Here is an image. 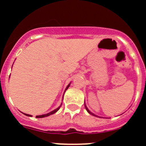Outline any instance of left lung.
<instances>
[{
	"instance_id": "1",
	"label": "left lung",
	"mask_w": 146,
	"mask_h": 146,
	"mask_svg": "<svg viewBox=\"0 0 146 146\" xmlns=\"http://www.w3.org/2000/svg\"><path fill=\"white\" fill-rule=\"evenodd\" d=\"M85 107H86V111H88V113L91 114V115H94V116H97V115H95V114H93V113H91V112H90V111H89L88 109V108H87V107H86V105H85ZM97 117H98V116H97Z\"/></svg>"
}]
</instances>
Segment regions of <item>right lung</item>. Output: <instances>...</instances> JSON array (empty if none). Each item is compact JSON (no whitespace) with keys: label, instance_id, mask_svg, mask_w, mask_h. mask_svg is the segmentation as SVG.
Here are the masks:
<instances>
[{"label":"right lung","instance_id":"right-lung-1","mask_svg":"<svg viewBox=\"0 0 146 146\" xmlns=\"http://www.w3.org/2000/svg\"><path fill=\"white\" fill-rule=\"evenodd\" d=\"M70 83H69L68 85V86L67 87H66V90H67L68 88V87L69 86H70ZM66 90H65V92H66ZM62 105V104H61ZM61 105H60V106H59L58 108H57L56 109V110H54V111H51V112H50V113H46V114H44V115H36V117H35V118H44V117H47V116H49V115H52V114H53V113H56L58 111L59 109H60V106H61ZM24 115H27V116H32V115H28V114H26V113H23Z\"/></svg>","mask_w":146,"mask_h":146}]
</instances>
